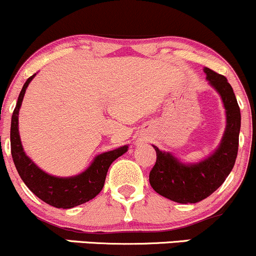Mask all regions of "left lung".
Masks as SVG:
<instances>
[{"label": "left lung", "instance_id": "obj_1", "mask_svg": "<svg viewBox=\"0 0 256 256\" xmlns=\"http://www.w3.org/2000/svg\"><path fill=\"white\" fill-rule=\"evenodd\" d=\"M204 70L226 108V126L220 146L202 162L182 164L172 154L154 146L156 162L149 174L150 185L159 194L178 204H196L210 196L230 174L238 154L240 110L236 94L224 76L208 68Z\"/></svg>", "mask_w": 256, "mask_h": 256}]
</instances>
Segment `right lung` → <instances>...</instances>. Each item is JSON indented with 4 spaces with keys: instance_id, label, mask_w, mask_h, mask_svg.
Returning <instances> with one entry per match:
<instances>
[{
    "instance_id": "add662e5",
    "label": "right lung",
    "mask_w": 256,
    "mask_h": 256,
    "mask_svg": "<svg viewBox=\"0 0 256 256\" xmlns=\"http://www.w3.org/2000/svg\"><path fill=\"white\" fill-rule=\"evenodd\" d=\"M32 75L23 85L13 110L10 122V152L13 162L26 186L46 204L56 208H72L94 198L104 188L107 171L113 162L128 150V146L97 155L84 172L71 178H56L44 172L26 155L18 132V113L26 90L33 78Z\"/></svg>"
}]
</instances>
